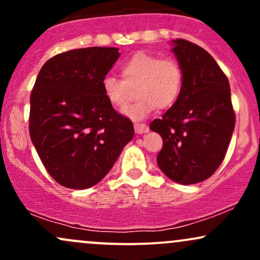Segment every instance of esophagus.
Returning <instances> with one entry per match:
<instances>
[{
    "label": "esophagus",
    "instance_id": "34e87169",
    "mask_svg": "<svg viewBox=\"0 0 260 260\" xmlns=\"http://www.w3.org/2000/svg\"><path fill=\"white\" fill-rule=\"evenodd\" d=\"M134 131L137 134H143L149 132V127L145 123H136L134 124Z\"/></svg>",
    "mask_w": 260,
    "mask_h": 260
}]
</instances>
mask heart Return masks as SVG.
Listing matches in <instances>:
<instances>
[{
  "label": "heart",
  "instance_id": "heart-1",
  "mask_svg": "<svg viewBox=\"0 0 260 260\" xmlns=\"http://www.w3.org/2000/svg\"><path fill=\"white\" fill-rule=\"evenodd\" d=\"M121 72L123 79L104 77L101 90L113 107L121 109L129 100V88L137 86L138 99L122 110V113L132 120H143L157 107L168 109L181 94L183 72L178 62L172 58L137 52L121 66Z\"/></svg>",
  "mask_w": 260,
  "mask_h": 260
}]
</instances>
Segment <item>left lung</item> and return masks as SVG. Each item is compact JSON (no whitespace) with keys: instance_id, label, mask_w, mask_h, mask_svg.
I'll return each mask as SVG.
<instances>
[{"instance_id":"obj_1","label":"left lung","mask_w":260,"mask_h":260,"mask_svg":"<svg viewBox=\"0 0 260 260\" xmlns=\"http://www.w3.org/2000/svg\"><path fill=\"white\" fill-rule=\"evenodd\" d=\"M183 72L180 96L150 129L162 138L156 161L170 180L194 184L210 177L225 157L235 128L229 80L209 52L190 41L172 40Z\"/></svg>"}]
</instances>
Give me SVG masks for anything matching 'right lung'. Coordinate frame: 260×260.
<instances>
[{
    "label": "right lung",
    "instance_id": "add662e5",
    "mask_svg": "<svg viewBox=\"0 0 260 260\" xmlns=\"http://www.w3.org/2000/svg\"><path fill=\"white\" fill-rule=\"evenodd\" d=\"M120 57L116 47L53 56L30 95L29 132L51 177L71 189L103 180L134 136L133 123L104 96L101 80Z\"/></svg>",
    "mask_w": 260,
    "mask_h": 260
}]
</instances>
